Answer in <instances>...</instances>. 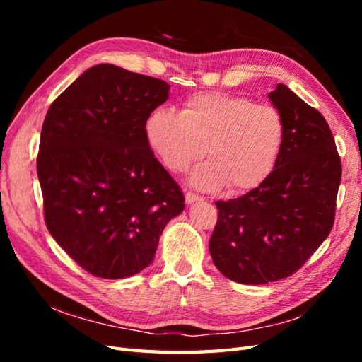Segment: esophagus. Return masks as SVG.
Wrapping results in <instances>:
<instances>
[{"label":"esophagus","mask_w":362,"mask_h":362,"mask_svg":"<svg viewBox=\"0 0 362 362\" xmlns=\"http://www.w3.org/2000/svg\"><path fill=\"white\" fill-rule=\"evenodd\" d=\"M204 198H201L199 194H196L193 192H187L185 193V202L187 204H193V202H198V201H202Z\"/></svg>","instance_id":"obj_1"}]
</instances>
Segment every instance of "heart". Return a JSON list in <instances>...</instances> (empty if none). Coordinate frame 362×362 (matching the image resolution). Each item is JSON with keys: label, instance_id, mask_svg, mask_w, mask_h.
I'll return each mask as SVG.
<instances>
[{"label": "heart", "instance_id": "b5f03b06", "mask_svg": "<svg viewBox=\"0 0 362 362\" xmlns=\"http://www.w3.org/2000/svg\"><path fill=\"white\" fill-rule=\"evenodd\" d=\"M146 140L172 172H185L206 152L210 160L192 173L194 187L211 190L226 184L231 192H247L275 169L286 122L278 108L247 96L201 92L189 96L180 113L152 112Z\"/></svg>", "mask_w": 362, "mask_h": 362}]
</instances>
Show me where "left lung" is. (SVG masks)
Here are the masks:
<instances>
[{"label":"left lung","mask_w":362,"mask_h":362,"mask_svg":"<svg viewBox=\"0 0 362 362\" xmlns=\"http://www.w3.org/2000/svg\"><path fill=\"white\" fill-rule=\"evenodd\" d=\"M286 122L275 169L258 187L217 201L210 238L214 266L228 279L258 286L291 276L329 235L341 160L323 115L278 84L269 93Z\"/></svg>","instance_id":"left-lung-1"}]
</instances>
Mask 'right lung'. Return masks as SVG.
<instances>
[{"mask_svg": "<svg viewBox=\"0 0 362 362\" xmlns=\"http://www.w3.org/2000/svg\"><path fill=\"white\" fill-rule=\"evenodd\" d=\"M169 84L96 64L57 96L45 116L37 177L54 240L90 275L133 276L184 210V196L146 140V120Z\"/></svg>", "mask_w": 362, "mask_h": 362, "instance_id": "add662e5", "label": "right lung"}]
</instances>
